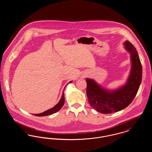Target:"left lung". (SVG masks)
Here are the masks:
<instances>
[{"mask_svg": "<svg viewBox=\"0 0 152 152\" xmlns=\"http://www.w3.org/2000/svg\"><path fill=\"white\" fill-rule=\"evenodd\" d=\"M125 48L130 54L132 68L125 85L115 91H108L94 80L87 79V94L89 103L97 112L108 114L126 108L137 93L142 79V65L137 51L128 41Z\"/></svg>", "mask_w": 152, "mask_h": 152, "instance_id": "left-lung-1", "label": "left lung"}]
</instances>
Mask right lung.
I'll return each mask as SVG.
<instances>
[{
	"label": "right lung",
	"mask_w": 152,
	"mask_h": 152,
	"mask_svg": "<svg viewBox=\"0 0 152 152\" xmlns=\"http://www.w3.org/2000/svg\"><path fill=\"white\" fill-rule=\"evenodd\" d=\"M72 81H71L70 82H69V83H72ZM69 83H68L67 84H68ZM66 87V86H65ZM64 89L63 91V94H62V96H61V98L60 99V100L59 101V102H58V104L54 107H53L52 108L50 109H48L45 112H44L42 113H39V114H34V115L36 116H48V115H52L56 112H58L60 109L62 108V107L63 106L64 104Z\"/></svg>",
	"instance_id": "right-lung-1"
}]
</instances>
